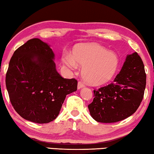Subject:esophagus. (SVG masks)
I'll list each match as a JSON object with an SVG mask.
<instances>
[{
    "label": "esophagus",
    "mask_w": 154,
    "mask_h": 154,
    "mask_svg": "<svg viewBox=\"0 0 154 154\" xmlns=\"http://www.w3.org/2000/svg\"><path fill=\"white\" fill-rule=\"evenodd\" d=\"M83 87H85V83H83V82L81 81H79V83H78V89H80L82 88Z\"/></svg>",
    "instance_id": "obj_1"
}]
</instances>
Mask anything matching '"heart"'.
I'll use <instances>...</instances> for the list:
<instances>
[{"label":"heart","instance_id":"1","mask_svg":"<svg viewBox=\"0 0 154 154\" xmlns=\"http://www.w3.org/2000/svg\"><path fill=\"white\" fill-rule=\"evenodd\" d=\"M63 61L72 69L82 66L84 79L92 85H103L112 79L118 68L119 60L116 54L97 44L78 45L72 56H65Z\"/></svg>","mask_w":154,"mask_h":154}]
</instances>
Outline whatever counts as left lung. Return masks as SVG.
Returning <instances> with one entry per match:
<instances>
[{"instance_id":"left-lung-1","label":"left lung","mask_w":154,"mask_h":154,"mask_svg":"<svg viewBox=\"0 0 154 154\" xmlns=\"http://www.w3.org/2000/svg\"><path fill=\"white\" fill-rule=\"evenodd\" d=\"M146 87L145 66L137 52L128 55L114 80L94 90L88 105L91 117L99 122L120 121L136 112L143 100Z\"/></svg>"}]
</instances>
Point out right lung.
<instances>
[{
    "label": "right lung",
    "mask_w": 154,
    "mask_h": 154,
    "mask_svg": "<svg viewBox=\"0 0 154 154\" xmlns=\"http://www.w3.org/2000/svg\"><path fill=\"white\" fill-rule=\"evenodd\" d=\"M49 46L30 39L16 49L7 71L9 100L21 117L36 123H48L58 116L67 94L77 90L75 79L58 74Z\"/></svg>",
    "instance_id": "add662e5"
}]
</instances>
